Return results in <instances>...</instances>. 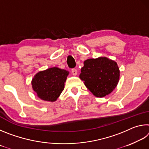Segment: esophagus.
<instances>
[{"label":"esophagus","mask_w":149,"mask_h":149,"mask_svg":"<svg viewBox=\"0 0 149 149\" xmlns=\"http://www.w3.org/2000/svg\"><path fill=\"white\" fill-rule=\"evenodd\" d=\"M72 73L74 75H77V70L76 69H72Z\"/></svg>","instance_id":"esophagus-1"}]
</instances>
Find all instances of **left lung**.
<instances>
[{
	"label": "left lung",
	"instance_id": "1",
	"mask_svg": "<svg viewBox=\"0 0 149 149\" xmlns=\"http://www.w3.org/2000/svg\"><path fill=\"white\" fill-rule=\"evenodd\" d=\"M84 64L79 78L95 97H104L116 87L120 72L117 63L114 60L100 56L87 59Z\"/></svg>",
	"mask_w": 149,
	"mask_h": 149
}]
</instances>
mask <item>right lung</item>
Here are the masks:
<instances>
[{"instance_id":"obj_1","label":"right lung","mask_w":149,"mask_h":149,"mask_svg":"<svg viewBox=\"0 0 149 149\" xmlns=\"http://www.w3.org/2000/svg\"><path fill=\"white\" fill-rule=\"evenodd\" d=\"M68 75V71L57 67L40 71L32 79V89L40 99L55 102L64 89Z\"/></svg>"}]
</instances>
